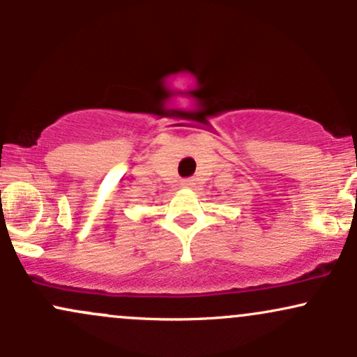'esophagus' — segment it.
I'll use <instances>...</instances> for the list:
<instances>
[{"instance_id":"1","label":"esophagus","mask_w":357,"mask_h":357,"mask_svg":"<svg viewBox=\"0 0 357 357\" xmlns=\"http://www.w3.org/2000/svg\"><path fill=\"white\" fill-rule=\"evenodd\" d=\"M195 179H192V178H188V179H183V181H181V186L183 188H192V186H195Z\"/></svg>"}]
</instances>
